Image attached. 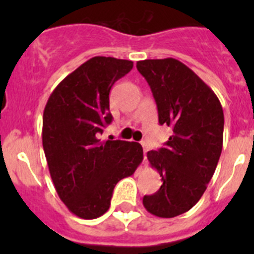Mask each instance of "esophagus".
Returning a JSON list of instances; mask_svg holds the SVG:
<instances>
[{"label": "esophagus", "mask_w": 254, "mask_h": 254, "mask_svg": "<svg viewBox=\"0 0 254 254\" xmlns=\"http://www.w3.org/2000/svg\"><path fill=\"white\" fill-rule=\"evenodd\" d=\"M141 145H142V147H143V159L146 160V152L149 151V149H147L146 143H145V142H141Z\"/></svg>", "instance_id": "obj_1"}]
</instances>
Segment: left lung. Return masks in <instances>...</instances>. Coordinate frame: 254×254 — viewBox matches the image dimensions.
Wrapping results in <instances>:
<instances>
[{"label":"left lung","mask_w":254,"mask_h":254,"mask_svg":"<svg viewBox=\"0 0 254 254\" xmlns=\"http://www.w3.org/2000/svg\"><path fill=\"white\" fill-rule=\"evenodd\" d=\"M136 67L151 87L159 123L173 131L164 147L147 152L163 185L142 203L155 216H178L198 202L214 176L223 149V107L181 61L145 60Z\"/></svg>","instance_id":"8db88e82"}]
</instances>
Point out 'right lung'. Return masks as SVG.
Wrapping results in <instances>:
<instances>
[{
  "instance_id": "1",
  "label": "right lung",
  "mask_w": 254,
  "mask_h": 254,
  "mask_svg": "<svg viewBox=\"0 0 254 254\" xmlns=\"http://www.w3.org/2000/svg\"><path fill=\"white\" fill-rule=\"evenodd\" d=\"M133 62L93 57L69 73L49 96L42 140L51 178L72 214L96 219L111 206L113 190L143 159L138 142L99 138L112 122L109 93Z\"/></svg>"
}]
</instances>
